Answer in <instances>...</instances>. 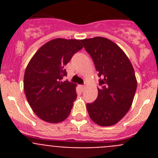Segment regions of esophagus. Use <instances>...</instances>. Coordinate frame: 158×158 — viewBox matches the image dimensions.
Wrapping results in <instances>:
<instances>
[{
  "label": "esophagus",
  "instance_id": "esophagus-1",
  "mask_svg": "<svg viewBox=\"0 0 158 158\" xmlns=\"http://www.w3.org/2000/svg\"><path fill=\"white\" fill-rule=\"evenodd\" d=\"M80 88H81V91H83L84 89H85V85H80Z\"/></svg>",
  "mask_w": 158,
  "mask_h": 158
}]
</instances>
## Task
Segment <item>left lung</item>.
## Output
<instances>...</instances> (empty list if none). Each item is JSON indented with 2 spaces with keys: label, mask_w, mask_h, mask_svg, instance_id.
Listing matches in <instances>:
<instances>
[{
  "label": "left lung",
  "mask_w": 158,
  "mask_h": 158,
  "mask_svg": "<svg viewBox=\"0 0 158 158\" xmlns=\"http://www.w3.org/2000/svg\"><path fill=\"white\" fill-rule=\"evenodd\" d=\"M98 72V96L87 104L92 120L102 127L115 125L131 108L137 89L134 68L122 49L104 37L81 40Z\"/></svg>",
  "instance_id": "8db88e82"
}]
</instances>
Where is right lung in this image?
Listing matches in <instances>:
<instances>
[{
	"label": "right lung",
	"instance_id": "obj_1",
	"mask_svg": "<svg viewBox=\"0 0 158 158\" xmlns=\"http://www.w3.org/2000/svg\"><path fill=\"white\" fill-rule=\"evenodd\" d=\"M81 40L54 39L42 46L25 70L23 89L39 118L51 123L65 120L77 98L76 84L62 79L65 65L83 48Z\"/></svg>",
	"mask_w": 158,
	"mask_h": 158
}]
</instances>
